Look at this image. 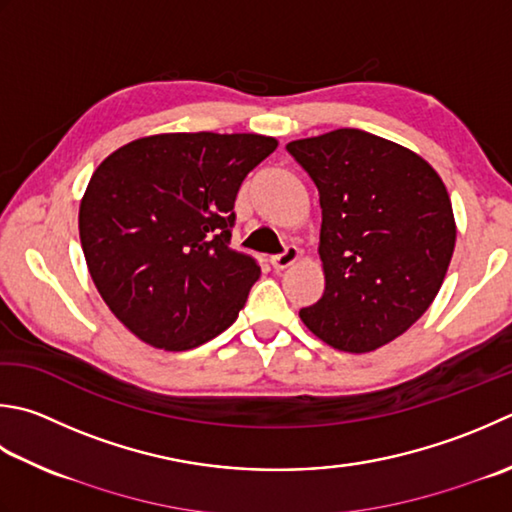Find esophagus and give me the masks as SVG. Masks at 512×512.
Returning a JSON list of instances; mask_svg holds the SVG:
<instances>
[{
  "label": "esophagus",
  "instance_id": "1",
  "mask_svg": "<svg viewBox=\"0 0 512 512\" xmlns=\"http://www.w3.org/2000/svg\"><path fill=\"white\" fill-rule=\"evenodd\" d=\"M297 259H299V248L297 246H286L284 253L270 257V264H273L275 270H284L288 266H293Z\"/></svg>",
  "mask_w": 512,
  "mask_h": 512
}]
</instances>
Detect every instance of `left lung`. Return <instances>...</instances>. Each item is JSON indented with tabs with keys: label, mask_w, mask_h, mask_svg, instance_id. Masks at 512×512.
<instances>
[{
	"label": "left lung",
	"mask_w": 512,
	"mask_h": 512,
	"mask_svg": "<svg viewBox=\"0 0 512 512\" xmlns=\"http://www.w3.org/2000/svg\"><path fill=\"white\" fill-rule=\"evenodd\" d=\"M319 190L326 288L299 317L322 342L370 353L433 304L455 250L446 186L422 157L366 130L286 146Z\"/></svg>",
	"instance_id": "1"
}]
</instances>
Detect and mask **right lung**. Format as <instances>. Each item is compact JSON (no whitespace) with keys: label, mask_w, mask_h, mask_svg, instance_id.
<instances>
[{"label":"right lung","mask_w":512,"mask_h":512,"mask_svg":"<svg viewBox=\"0 0 512 512\" xmlns=\"http://www.w3.org/2000/svg\"><path fill=\"white\" fill-rule=\"evenodd\" d=\"M275 148L250 133H166L97 166L79 239L99 295L142 342L190 350L235 322L262 273L230 248L235 197Z\"/></svg>","instance_id":"right-lung-1"}]
</instances>
